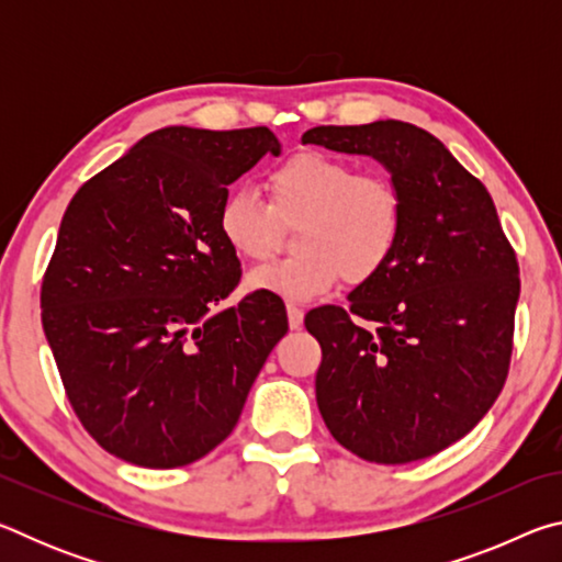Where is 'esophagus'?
Listing matches in <instances>:
<instances>
[{"instance_id":"esophagus-1","label":"esophagus","mask_w":562,"mask_h":562,"mask_svg":"<svg viewBox=\"0 0 562 562\" xmlns=\"http://www.w3.org/2000/svg\"><path fill=\"white\" fill-rule=\"evenodd\" d=\"M302 319H304V312L300 304L288 302V322H290V329H300L302 327Z\"/></svg>"}]
</instances>
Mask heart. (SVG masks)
I'll return each mask as SVG.
<instances>
[{"label": "heart", "instance_id": "heart-1", "mask_svg": "<svg viewBox=\"0 0 562 562\" xmlns=\"http://www.w3.org/2000/svg\"><path fill=\"white\" fill-rule=\"evenodd\" d=\"M268 203L233 188L217 207V231L237 258L270 260L280 225H294L290 258L250 272L252 290L310 300L335 288L374 280L394 258L404 233V195L392 178L357 170L345 158L302 150L265 178Z\"/></svg>", "mask_w": 562, "mask_h": 562}]
</instances>
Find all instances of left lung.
<instances>
[{
	"mask_svg": "<svg viewBox=\"0 0 562 562\" xmlns=\"http://www.w3.org/2000/svg\"><path fill=\"white\" fill-rule=\"evenodd\" d=\"M302 140L374 156L404 195L386 268L349 294L347 310L304 317L322 347L319 414L372 463L449 449L486 416L510 367L520 278L491 193L414 123L317 126Z\"/></svg>",
	"mask_w": 562,
	"mask_h": 562,
	"instance_id": "left-lung-1",
	"label": "left lung"
}]
</instances>
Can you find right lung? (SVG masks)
Instances as JSON below:
<instances>
[{
	"label": "right lung",
	"mask_w": 562,
	"mask_h": 562,
	"mask_svg": "<svg viewBox=\"0 0 562 562\" xmlns=\"http://www.w3.org/2000/svg\"><path fill=\"white\" fill-rule=\"evenodd\" d=\"M265 154H280L265 126H168L66 207L42 325L74 414L116 459L178 469L211 453L288 331L284 304L268 294L213 312L243 274L217 207Z\"/></svg>",
	"instance_id": "obj_1"
}]
</instances>
